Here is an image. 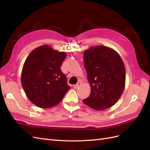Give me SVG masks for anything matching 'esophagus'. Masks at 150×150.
I'll return each mask as SVG.
<instances>
[{"instance_id": "34e87169", "label": "esophagus", "mask_w": 150, "mask_h": 150, "mask_svg": "<svg viewBox=\"0 0 150 150\" xmlns=\"http://www.w3.org/2000/svg\"><path fill=\"white\" fill-rule=\"evenodd\" d=\"M81 84H82V83H81V82H77V84H75V85H74V86H73V87H74V88H75V89H77L78 88H79V87L81 86Z\"/></svg>"}]
</instances>
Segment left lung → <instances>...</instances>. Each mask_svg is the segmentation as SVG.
<instances>
[{
    "label": "left lung",
    "instance_id": "1",
    "mask_svg": "<svg viewBox=\"0 0 150 150\" xmlns=\"http://www.w3.org/2000/svg\"><path fill=\"white\" fill-rule=\"evenodd\" d=\"M84 63L91 93L83 103L99 111L113 106L125 88L126 69L119 54L105 46H91L84 53Z\"/></svg>",
    "mask_w": 150,
    "mask_h": 150
}]
</instances>
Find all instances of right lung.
<instances>
[{
	"instance_id": "obj_1",
	"label": "right lung",
	"mask_w": 150,
	"mask_h": 150,
	"mask_svg": "<svg viewBox=\"0 0 150 150\" xmlns=\"http://www.w3.org/2000/svg\"><path fill=\"white\" fill-rule=\"evenodd\" d=\"M64 52L49 45L34 49L24 63L21 84L31 103L41 108H49L61 102L70 86L60 66L66 57Z\"/></svg>"
}]
</instances>
